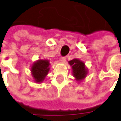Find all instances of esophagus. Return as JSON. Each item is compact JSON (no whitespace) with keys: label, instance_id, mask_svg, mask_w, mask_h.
<instances>
[{"label":"esophagus","instance_id":"obj_1","mask_svg":"<svg viewBox=\"0 0 121 121\" xmlns=\"http://www.w3.org/2000/svg\"><path fill=\"white\" fill-rule=\"evenodd\" d=\"M60 60H61L63 63H65V62H66V58L61 57V58H60Z\"/></svg>","mask_w":121,"mask_h":121}]
</instances>
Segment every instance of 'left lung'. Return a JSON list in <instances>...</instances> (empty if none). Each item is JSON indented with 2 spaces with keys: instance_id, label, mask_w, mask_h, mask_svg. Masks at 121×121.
<instances>
[{
  "instance_id": "8db88e82",
  "label": "left lung",
  "mask_w": 121,
  "mask_h": 121,
  "mask_svg": "<svg viewBox=\"0 0 121 121\" xmlns=\"http://www.w3.org/2000/svg\"><path fill=\"white\" fill-rule=\"evenodd\" d=\"M69 63L71 66L73 75L76 78L77 81L80 82L84 80L88 73V70L85 67V64L79 59L74 58L69 61Z\"/></svg>"
}]
</instances>
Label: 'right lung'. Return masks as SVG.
<instances>
[{
    "instance_id": "1",
    "label": "right lung",
    "mask_w": 121,
    "mask_h": 121,
    "mask_svg": "<svg viewBox=\"0 0 121 121\" xmlns=\"http://www.w3.org/2000/svg\"><path fill=\"white\" fill-rule=\"evenodd\" d=\"M50 62L48 60H38L35 62L31 67L32 76L35 82L41 83L44 80L45 76L50 71Z\"/></svg>"
}]
</instances>
